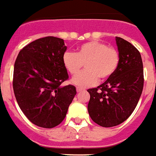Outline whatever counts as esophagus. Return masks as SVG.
Wrapping results in <instances>:
<instances>
[{
    "instance_id": "obj_1",
    "label": "esophagus",
    "mask_w": 156,
    "mask_h": 156,
    "mask_svg": "<svg viewBox=\"0 0 156 156\" xmlns=\"http://www.w3.org/2000/svg\"><path fill=\"white\" fill-rule=\"evenodd\" d=\"M76 90H77V92L78 93H80V92H82V91H83V88H81V87H77L76 88Z\"/></svg>"
}]
</instances>
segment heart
<instances>
[{"instance_id": "obj_1", "label": "heart", "mask_w": 156, "mask_h": 156, "mask_svg": "<svg viewBox=\"0 0 156 156\" xmlns=\"http://www.w3.org/2000/svg\"><path fill=\"white\" fill-rule=\"evenodd\" d=\"M118 51L100 41H89L78 46L76 53L66 52L63 55V64L73 76L77 74L85 63L86 70L75 76L72 83L78 87H90L96 84L99 78H110L119 66Z\"/></svg>"}]
</instances>
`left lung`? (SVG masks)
I'll return each instance as SVG.
<instances>
[{"label":"left lung","instance_id":"left-lung-1","mask_svg":"<svg viewBox=\"0 0 156 156\" xmlns=\"http://www.w3.org/2000/svg\"><path fill=\"white\" fill-rule=\"evenodd\" d=\"M120 55L116 73L103 83L90 88L87 111L98 125L112 127L125 122L139 101L144 85L141 56L131 43L116 37Z\"/></svg>","mask_w":156,"mask_h":156}]
</instances>
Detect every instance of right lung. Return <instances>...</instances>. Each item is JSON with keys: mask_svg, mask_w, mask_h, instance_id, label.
Returning <instances> with one entry per match:
<instances>
[{"mask_svg": "<svg viewBox=\"0 0 156 156\" xmlns=\"http://www.w3.org/2000/svg\"><path fill=\"white\" fill-rule=\"evenodd\" d=\"M66 49L63 39L44 37L25 46L15 62L13 89L18 105L40 127L59 125L77 93L73 85L60 86L69 78L63 64Z\"/></svg>", "mask_w": 156, "mask_h": 156, "instance_id": "obj_1", "label": "right lung"}]
</instances>
